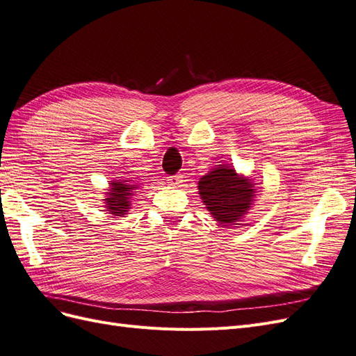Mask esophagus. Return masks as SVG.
Returning <instances> with one entry per match:
<instances>
[{
    "instance_id": "esophagus-1",
    "label": "esophagus",
    "mask_w": 356,
    "mask_h": 356,
    "mask_svg": "<svg viewBox=\"0 0 356 356\" xmlns=\"http://www.w3.org/2000/svg\"><path fill=\"white\" fill-rule=\"evenodd\" d=\"M168 182H169V186H172V187H179L182 184V177L181 175L168 177Z\"/></svg>"
}]
</instances>
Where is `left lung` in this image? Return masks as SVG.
Returning a JSON list of instances; mask_svg holds the SVG:
<instances>
[{"instance_id":"1","label":"left lung","mask_w":356,"mask_h":356,"mask_svg":"<svg viewBox=\"0 0 356 356\" xmlns=\"http://www.w3.org/2000/svg\"><path fill=\"white\" fill-rule=\"evenodd\" d=\"M257 184L251 177L238 174L233 166L218 165L199 179L197 190L204 208L215 221L222 227H229L242 221L252 208Z\"/></svg>"}]
</instances>
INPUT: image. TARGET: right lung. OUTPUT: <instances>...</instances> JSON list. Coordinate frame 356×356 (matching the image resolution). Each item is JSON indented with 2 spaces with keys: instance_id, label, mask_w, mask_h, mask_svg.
Masks as SVG:
<instances>
[{
  "instance_id": "add662e5",
  "label": "right lung",
  "mask_w": 356,
  "mask_h": 356,
  "mask_svg": "<svg viewBox=\"0 0 356 356\" xmlns=\"http://www.w3.org/2000/svg\"><path fill=\"white\" fill-rule=\"evenodd\" d=\"M138 187L139 186L132 182V179L110 181V187L105 191V199H102L106 213H110L111 218L126 217L129 209L132 208V197Z\"/></svg>"
}]
</instances>
